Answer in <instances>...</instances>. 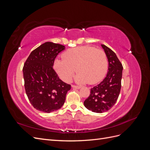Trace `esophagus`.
<instances>
[{"mask_svg":"<svg viewBox=\"0 0 150 150\" xmlns=\"http://www.w3.org/2000/svg\"><path fill=\"white\" fill-rule=\"evenodd\" d=\"M72 88H76V89H80L81 88V86H76V85H72Z\"/></svg>","mask_w":150,"mask_h":150,"instance_id":"1","label":"esophagus"}]
</instances>
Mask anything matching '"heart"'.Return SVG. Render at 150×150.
I'll list each match as a JSON object with an SVG mask.
<instances>
[{
	"instance_id": "heart-1",
	"label": "heart",
	"mask_w": 150,
	"mask_h": 150,
	"mask_svg": "<svg viewBox=\"0 0 150 150\" xmlns=\"http://www.w3.org/2000/svg\"><path fill=\"white\" fill-rule=\"evenodd\" d=\"M62 59H56L54 68L66 82L71 81L76 72H79L76 81L79 83L96 84L105 77L108 61L103 50L84 46L68 49L62 55Z\"/></svg>"
}]
</instances>
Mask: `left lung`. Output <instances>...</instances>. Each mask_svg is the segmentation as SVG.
<instances>
[{
    "mask_svg": "<svg viewBox=\"0 0 150 150\" xmlns=\"http://www.w3.org/2000/svg\"><path fill=\"white\" fill-rule=\"evenodd\" d=\"M109 62L106 77L98 85L91 89L89 96L84 102V106L94 112L102 113L115 105L121 87L122 66L116 54L101 44Z\"/></svg>",
    "mask_w": 150,
    "mask_h": 150,
    "instance_id": "left-lung-1",
    "label": "left lung"
}]
</instances>
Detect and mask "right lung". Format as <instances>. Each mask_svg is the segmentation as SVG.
Returning <instances> with one entry per match:
<instances>
[{
  "label": "right lung",
  "mask_w": 150,
  "mask_h": 150,
  "mask_svg": "<svg viewBox=\"0 0 150 150\" xmlns=\"http://www.w3.org/2000/svg\"><path fill=\"white\" fill-rule=\"evenodd\" d=\"M65 46L46 42L32 51L23 67L25 93L36 110L51 112L64 104L71 85L63 82L53 69L57 54Z\"/></svg>",
  "instance_id": "obj_1"
}]
</instances>
